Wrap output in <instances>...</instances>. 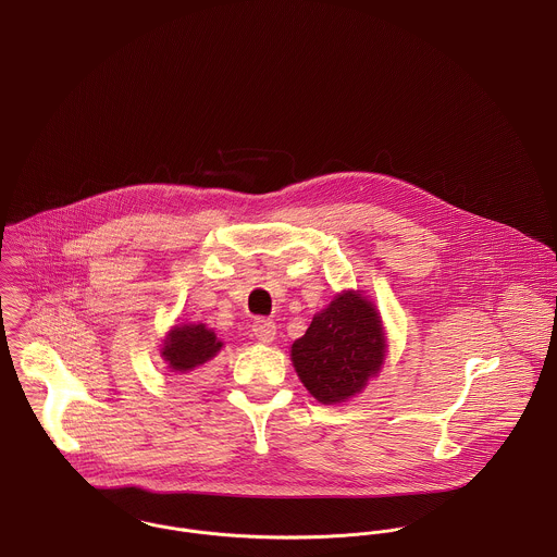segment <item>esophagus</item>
<instances>
[{
    "label": "esophagus",
    "mask_w": 557,
    "mask_h": 557,
    "mask_svg": "<svg viewBox=\"0 0 557 557\" xmlns=\"http://www.w3.org/2000/svg\"><path fill=\"white\" fill-rule=\"evenodd\" d=\"M253 334L259 343H272L276 336V323L272 319H257L253 323Z\"/></svg>",
    "instance_id": "obj_1"
}]
</instances>
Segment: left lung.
Instances as JSON below:
<instances>
[{"label":"left lung","instance_id":"obj_1","mask_svg":"<svg viewBox=\"0 0 557 557\" xmlns=\"http://www.w3.org/2000/svg\"><path fill=\"white\" fill-rule=\"evenodd\" d=\"M387 334L374 302L345 289L319 310L292 345V363L308 394L321 405H343L383 370Z\"/></svg>","mask_w":557,"mask_h":557}]
</instances>
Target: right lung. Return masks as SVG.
<instances>
[{"instance_id": "1", "label": "right lung", "mask_w": 557, "mask_h": 557, "mask_svg": "<svg viewBox=\"0 0 557 557\" xmlns=\"http://www.w3.org/2000/svg\"><path fill=\"white\" fill-rule=\"evenodd\" d=\"M221 349L223 343L206 323H176L163 336L159 354L170 372L189 374L216 357Z\"/></svg>"}]
</instances>
